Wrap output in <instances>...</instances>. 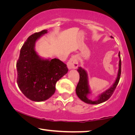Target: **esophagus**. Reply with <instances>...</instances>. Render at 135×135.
Here are the masks:
<instances>
[{"mask_svg": "<svg viewBox=\"0 0 135 135\" xmlns=\"http://www.w3.org/2000/svg\"><path fill=\"white\" fill-rule=\"evenodd\" d=\"M68 68L69 69H76L78 67V61H77V58L76 56H73L70 58L69 61L67 63Z\"/></svg>", "mask_w": 135, "mask_h": 135, "instance_id": "34e87169", "label": "esophagus"}]
</instances>
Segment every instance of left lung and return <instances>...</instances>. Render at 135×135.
I'll return each mask as SVG.
<instances>
[{
  "mask_svg": "<svg viewBox=\"0 0 135 135\" xmlns=\"http://www.w3.org/2000/svg\"><path fill=\"white\" fill-rule=\"evenodd\" d=\"M119 71H118L117 76L116 77L115 82H114L112 85L109 88H108L106 91H104L102 93L100 94V95H98V97H97V99H95V100H91V99L88 98V95L91 94V91H90L89 85H88V78L87 73H86V71L84 69H83L81 67L78 68L77 71L79 73L80 79H79V82L77 85L75 92H76L77 97L85 103H87V104H98L103 102H105L108 99L110 98L112 94H113L116 86L118 85L121 74V59L120 55V51L119 53Z\"/></svg>",
  "mask_w": 135,
  "mask_h": 135,
  "instance_id": "1",
  "label": "left lung"
}]
</instances>
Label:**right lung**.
Returning <instances> with one entry per match:
<instances>
[{"label": "right lung", "mask_w": 135, "mask_h": 135, "mask_svg": "<svg viewBox=\"0 0 135 135\" xmlns=\"http://www.w3.org/2000/svg\"><path fill=\"white\" fill-rule=\"evenodd\" d=\"M47 30L29 36L22 46L16 62L17 84L26 97L40 102L50 98L56 90V84L67 74L66 64L56 58L44 59L35 50L36 42Z\"/></svg>", "instance_id": "1"}]
</instances>
